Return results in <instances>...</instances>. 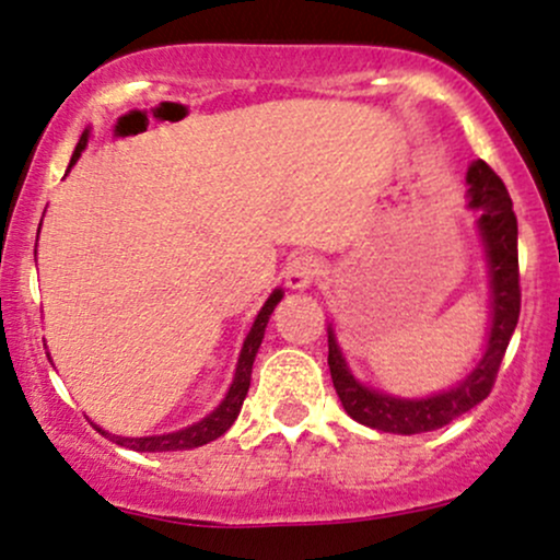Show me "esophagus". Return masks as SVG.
I'll use <instances>...</instances> for the list:
<instances>
[{"instance_id": "esophagus-1", "label": "esophagus", "mask_w": 560, "mask_h": 560, "mask_svg": "<svg viewBox=\"0 0 560 560\" xmlns=\"http://www.w3.org/2000/svg\"><path fill=\"white\" fill-rule=\"evenodd\" d=\"M319 275V267H317V259H312V256H293L291 261H288L285 267V282L288 288H293V291H304V288H310L314 280H317Z\"/></svg>"}]
</instances>
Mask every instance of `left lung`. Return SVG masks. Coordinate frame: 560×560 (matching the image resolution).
I'll return each mask as SVG.
<instances>
[{"instance_id": "left-lung-1", "label": "left lung", "mask_w": 560, "mask_h": 560, "mask_svg": "<svg viewBox=\"0 0 560 560\" xmlns=\"http://www.w3.org/2000/svg\"><path fill=\"white\" fill-rule=\"evenodd\" d=\"M468 206L479 211V235L487 250L489 264V288H492V325H489L487 351L457 386L450 392L433 394L425 399H399L375 388L362 386L351 375L338 349L336 332L328 328V368L332 386L343 410L357 423L370 425L386 433H425L460 418L463 412L474 410L492 392L494 378L502 357H505L508 341L516 330L521 312V285H518V222L513 213L511 196L505 185L483 161L470 163L468 174Z\"/></svg>"}]
</instances>
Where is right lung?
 <instances>
[{
    "label": "right lung",
    "instance_id": "right-lung-1",
    "mask_svg": "<svg viewBox=\"0 0 560 560\" xmlns=\"http://www.w3.org/2000/svg\"><path fill=\"white\" fill-rule=\"evenodd\" d=\"M86 140H90V131H84V135H81L77 150H73V155H71V163H68V168H71L73 163L79 161L81 150L86 148ZM280 299H282V291H275L272 296L267 299V304L261 306V312L256 314L254 328H250V332L246 336V341H243L241 360H237L235 378H232V383H230L228 397L222 399V405H219L217 410L211 412V416H206L203 420H198V423L190 425V429H182V431H174V433H163V436L129 439V436H110V433H105L103 429H97V425H94V429L103 431L105 436L110 439V442L121 444V447H129V450H135V452H177V450H192V447H203V444H209V442H213V439L222 436V433L228 431L232 423H235L237 412H241L243 399H246L248 386H250V368H254L256 351H259V347H261L264 328H267L269 314L275 312V306H278Z\"/></svg>",
    "mask_w": 560,
    "mask_h": 560
}]
</instances>
